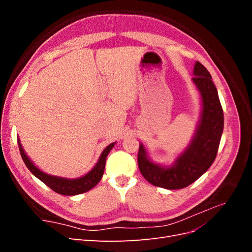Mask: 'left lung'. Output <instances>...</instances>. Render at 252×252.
Here are the masks:
<instances>
[{"instance_id":"obj_1","label":"left lung","mask_w":252,"mask_h":252,"mask_svg":"<svg viewBox=\"0 0 252 252\" xmlns=\"http://www.w3.org/2000/svg\"><path fill=\"white\" fill-rule=\"evenodd\" d=\"M193 83L202 96L203 110L194 136L187 149L169 166L151 162L140 145L138 164L145 180L166 189H182L203 175L216 159L224 128V113L209 71L195 62Z\"/></svg>"}]
</instances>
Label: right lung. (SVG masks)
Listing matches in <instances>:
<instances>
[{
  "mask_svg": "<svg viewBox=\"0 0 252 252\" xmlns=\"http://www.w3.org/2000/svg\"><path fill=\"white\" fill-rule=\"evenodd\" d=\"M18 144H19L21 157L23 158V161H24L25 165L27 166V168L32 171V173L35 175L37 179L41 180L45 185H47L49 188H51L53 191H56L57 193H60V194H64V195L81 194L88 191V190H90L91 188H94L97 183L101 181L103 177L105 164H106V158H107L110 150L114 146V143H111L103 150L100 158H98V162L86 175H84V177L79 179L71 180V179H65V178H60V177H53V175H49L47 173L41 171L37 167L34 166V164L30 161V158L26 156L19 139H18Z\"/></svg>",
  "mask_w": 252,
  "mask_h": 252,
  "instance_id": "right-lung-1",
  "label": "right lung"
}]
</instances>
